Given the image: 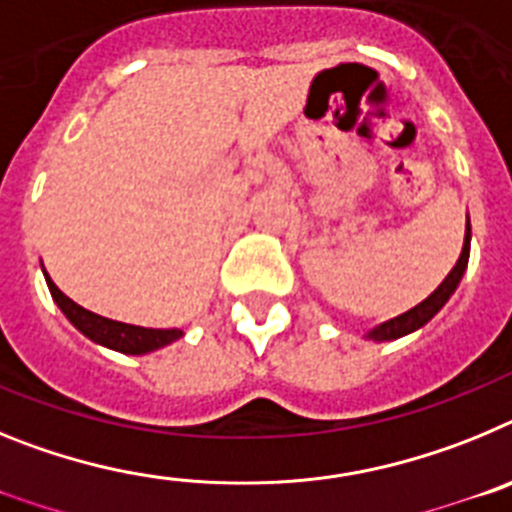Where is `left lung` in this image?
<instances>
[{
	"mask_svg": "<svg viewBox=\"0 0 512 512\" xmlns=\"http://www.w3.org/2000/svg\"><path fill=\"white\" fill-rule=\"evenodd\" d=\"M469 235L472 233H469V223H467V235H464V248H461L459 261H456L454 269L449 271V277L443 279L441 287H438L431 297H425L420 305H415L413 310L402 312V315H397V318L387 320V323H382L379 328H374L372 333H369V338H374V341H392V338H400L405 336V333H413V330H418L420 325L428 323V320H431L433 315L446 305V300L454 295L456 284H459L461 277H464V269H467Z\"/></svg>",
	"mask_w": 512,
	"mask_h": 512,
	"instance_id": "1",
	"label": "left lung"
}]
</instances>
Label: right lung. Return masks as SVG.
<instances>
[{
    "label": "right lung",
    "instance_id": "add662e5",
    "mask_svg": "<svg viewBox=\"0 0 512 512\" xmlns=\"http://www.w3.org/2000/svg\"><path fill=\"white\" fill-rule=\"evenodd\" d=\"M45 282H48V289H51L53 300L61 307L63 315L76 325V328L84 333L92 341L102 343L107 348H115L120 354H148V351H156V348L166 346V343L176 341L182 336V330H156V328H140V325H128V323H117V320L102 318L97 312L84 310L81 305H76L74 300L63 295L61 289L53 284V279L45 274Z\"/></svg>",
    "mask_w": 512,
    "mask_h": 512
}]
</instances>
